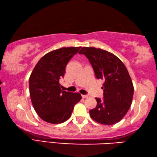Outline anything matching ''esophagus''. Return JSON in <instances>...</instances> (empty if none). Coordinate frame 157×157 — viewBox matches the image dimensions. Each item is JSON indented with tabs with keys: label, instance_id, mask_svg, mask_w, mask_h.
Masks as SVG:
<instances>
[{
	"label": "esophagus",
	"instance_id": "obj_1",
	"mask_svg": "<svg viewBox=\"0 0 157 157\" xmlns=\"http://www.w3.org/2000/svg\"><path fill=\"white\" fill-rule=\"evenodd\" d=\"M87 97H88V96H87V95H82V98H87Z\"/></svg>",
	"mask_w": 157,
	"mask_h": 157
}]
</instances>
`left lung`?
<instances>
[{
	"mask_svg": "<svg viewBox=\"0 0 157 157\" xmlns=\"http://www.w3.org/2000/svg\"><path fill=\"white\" fill-rule=\"evenodd\" d=\"M78 53L87 58L96 77L104 81L103 98H96L97 106L90 110V117L103 125L119 122L130 109L134 94L127 68L117 56L103 49L83 47Z\"/></svg>",
	"mask_w": 157,
	"mask_h": 157,
	"instance_id": "1",
	"label": "left lung"
}]
</instances>
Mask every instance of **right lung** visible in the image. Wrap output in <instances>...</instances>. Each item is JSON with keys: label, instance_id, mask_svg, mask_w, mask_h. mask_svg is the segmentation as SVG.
<instances>
[{"label": "right lung", "instance_id": "1", "mask_svg": "<svg viewBox=\"0 0 157 157\" xmlns=\"http://www.w3.org/2000/svg\"><path fill=\"white\" fill-rule=\"evenodd\" d=\"M81 47L62 48L41 58L29 76L30 98L36 112L45 121L59 124L70 119L74 107L82 98L79 93L63 91L59 80L65 67Z\"/></svg>", "mask_w": 157, "mask_h": 157}]
</instances>
